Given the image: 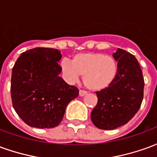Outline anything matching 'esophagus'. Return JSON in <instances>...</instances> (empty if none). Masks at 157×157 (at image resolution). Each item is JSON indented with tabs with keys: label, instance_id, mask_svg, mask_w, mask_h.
<instances>
[{
	"label": "esophagus",
	"instance_id": "obj_1",
	"mask_svg": "<svg viewBox=\"0 0 157 157\" xmlns=\"http://www.w3.org/2000/svg\"><path fill=\"white\" fill-rule=\"evenodd\" d=\"M86 93H87V92H86V91L81 89V90H80V92H79V95L81 96V97H83V96H85Z\"/></svg>",
	"mask_w": 157,
	"mask_h": 157
}]
</instances>
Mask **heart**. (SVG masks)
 I'll return each mask as SVG.
<instances>
[{"instance_id": "1", "label": "heart", "mask_w": 157, "mask_h": 157, "mask_svg": "<svg viewBox=\"0 0 157 157\" xmlns=\"http://www.w3.org/2000/svg\"><path fill=\"white\" fill-rule=\"evenodd\" d=\"M62 71L70 82L82 75L84 85L92 91L109 87L118 73L117 62L112 56L102 53H81L72 58V62L64 59Z\"/></svg>"}]
</instances>
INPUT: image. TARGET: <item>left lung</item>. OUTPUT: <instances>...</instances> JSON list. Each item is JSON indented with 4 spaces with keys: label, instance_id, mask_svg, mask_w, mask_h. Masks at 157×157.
Listing matches in <instances>:
<instances>
[{
    "label": "left lung",
    "instance_id": "obj_1",
    "mask_svg": "<svg viewBox=\"0 0 157 157\" xmlns=\"http://www.w3.org/2000/svg\"><path fill=\"white\" fill-rule=\"evenodd\" d=\"M118 73L109 87L96 92L98 103L91 113L96 127L112 130L126 124L141 106L144 77L138 60L130 53L118 48L113 55Z\"/></svg>",
    "mask_w": 157,
    "mask_h": 157
}]
</instances>
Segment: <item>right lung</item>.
<instances>
[{
	"instance_id": "right-lung-1",
	"label": "right lung",
	"mask_w": 157,
	"mask_h": 157,
	"mask_svg": "<svg viewBox=\"0 0 157 157\" xmlns=\"http://www.w3.org/2000/svg\"><path fill=\"white\" fill-rule=\"evenodd\" d=\"M60 59L57 49L38 47L23 52L12 68V105L31 127L58 126L67 104L78 97L79 89L59 75L62 71L58 63Z\"/></svg>"
}]
</instances>
